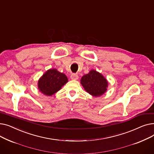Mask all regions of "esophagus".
Wrapping results in <instances>:
<instances>
[{
	"mask_svg": "<svg viewBox=\"0 0 154 154\" xmlns=\"http://www.w3.org/2000/svg\"><path fill=\"white\" fill-rule=\"evenodd\" d=\"M70 79H71L72 80H78V79H79V76H78V75H77L76 74H72L70 75Z\"/></svg>",
	"mask_w": 154,
	"mask_h": 154,
	"instance_id": "34e87169",
	"label": "esophagus"
}]
</instances>
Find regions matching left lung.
<instances>
[{
    "mask_svg": "<svg viewBox=\"0 0 154 154\" xmlns=\"http://www.w3.org/2000/svg\"><path fill=\"white\" fill-rule=\"evenodd\" d=\"M80 84L87 92L94 97L102 95L108 87L107 80L95 70H91L87 74L83 75L80 79Z\"/></svg>",
    "mask_w": 154,
    "mask_h": 154,
    "instance_id": "left-lung-1",
    "label": "left lung"
}]
</instances>
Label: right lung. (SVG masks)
Instances as JSON below:
<instances>
[{
	"label": "right lung",
	"instance_id": "1",
	"mask_svg": "<svg viewBox=\"0 0 154 154\" xmlns=\"http://www.w3.org/2000/svg\"><path fill=\"white\" fill-rule=\"evenodd\" d=\"M68 82L67 76L56 69L46 71L38 80V89L47 96H51L61 89Z\"/></svg>",
	"mask_w": 154,
	"mask_h": 154
}]
</instances>
